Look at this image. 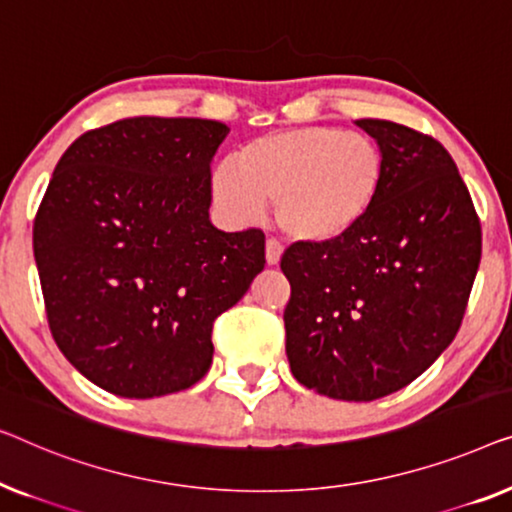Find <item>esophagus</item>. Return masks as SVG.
<instances>
[{"label": "esophagus", "instance_id": "esophagus-1", "mask_svg": "<svg viewBox=\"0 0 512 512\" xmlns=\"http://www.w3.org/2000/svg\"><path fill=\"white\" fill-rule=\"evenodd\" d=\"M280 257H283V246H280L276 239L266 241V264L276 266L280 262Z\"/></svg>", "mask_w": 512, "mask_h": 512}]
</instances>
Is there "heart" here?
Here are the masks:
<instances>
[{"label": "heart", "instance_id": "b5f03b06", "mask_svg": "<svg viewBox=\"0 0 512 512\" xmlns=\"http://www.w3.org/2000/svg\"><path fill=\"white\" fill-rule=\"evenodd\" d=\"M387 162L373 136L331 125L276 129L243 143L211 174L215 206L250 222L276 201L278 227L294 241L331 243L369 218Z\"/></svg>", "mask_w": 512, "mask_h": 512}]
</instances>
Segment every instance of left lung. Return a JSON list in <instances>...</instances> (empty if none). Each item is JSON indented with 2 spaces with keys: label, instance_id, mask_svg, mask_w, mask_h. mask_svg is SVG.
<instances>
[{
  "label": "left lung",
  "instance_id": "1",
  "mask_svg": "<svg viewBox=\"0 0 512 512\" xmlns=\"http://www.w3.org/2000/svg\"><path fill=\"white\" fill-rule=\"evenodd\" d=\"M357 125L385 153L380 199L343 239L292 243L280 269L294 378L331 399L373 401L413 383L457 336L482 229L441 141L390 120Z\"/></svg>",
  "mask_w": 512,
  "mask_h": 512
}]
</instances>
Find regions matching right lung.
I'll return each mask as SVG.
<instances>
[{"mask_svg": "<svg viewBox=\"0 0 512 512\" xmlns=\"http://www.w3.org/2000/svg\"><path fill=\"white\" fill-rule=\"evenodd\" d=\"M229 127L122 118L78 136L34 218L50 334L102 390L153 399L213 362V322L264 269V232L208 220L211 160Z\"/></svg>", "mask_w": 512, "mask_h": 512, "instance_id": "right-lung-1", "label": "right lung"}]
</instances>
